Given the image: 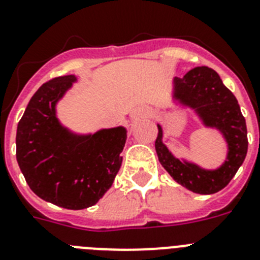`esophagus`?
Here are the masks:
<instances>
[{
  "mask_svg": "<svg viewBox=\"0 0 260 260\" xmlns=\"http://www.w3.org/2000/svg\"><path fill=\"white\" fill-rule=\"evenodd\" d=\"M150 115V111L148 108H144V107H139V108H135L132 112H131V119L132 121H137V120L144 119V117H148Z\"/></svg>",
  "mask_w": 260,
  "mask_h": 260,
  "instance_id": "34e87169",
  "label": "esophagus"
}]
</instances>
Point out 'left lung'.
Returning <instances> with one entry per match:
<instances>
[{
  "mask_svg": "<svg viewBox=\"0 0 260 260\" xmlns=\"http://www.w3.org/2000/svg\"><path fill=\"white\" fill-rule=\"evenodd\" d=\"M173 100L193 110L204 126L217 129L226 141L228 153L223 162L214 169L178 158L164 144V129L157 124L158 136L154 147L158 161L176 182L193 193L214 194L222 190L247 154V128L238 100L214 70L206 66L190 70L184 78H174Z\"/></svg>",
  "mask_w": 260,
  "mask_h": 260,
  "instance_id": "left-lung-1",
  "label": "left lung"
}]
</instances>
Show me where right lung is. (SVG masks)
<instances>
[{"instance_id":"add662e5","label":"right lung","mask_w":260,"mask_h":260,"mask_svg":"<svg viewBox=\"0 0 260 260\" xmlns=\"http://www.w3.org/2000/svg\"><path fill=\"white\" fill-rule=\"evenodd\" d=\"M64 75L45 83L17 126V161L39 198L70 210L92 206L112 186L121 167L124 126L78 134L63 125L56 106L76 83Z\"/></svg>"}]
</instances>
